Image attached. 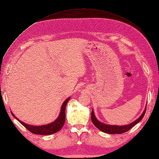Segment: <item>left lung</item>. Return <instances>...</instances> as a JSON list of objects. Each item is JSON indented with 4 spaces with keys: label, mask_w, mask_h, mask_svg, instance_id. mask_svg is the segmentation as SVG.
<instances>
[{
    "label": "left lung",
    "mask_w": 159,
    "mask_h": 159,
    "mask_svg": "<svg viewBox=\"0 0 159 159\" xmlns=\"http://www.w3.org/2000/svg\"><path fill=\"white\" fill-rule=\"evenodd\" d=\"M146 108L145 109L142 115H141L137 120L133 121V123H131L130 124L126 125V126H111V125H107L103 123H101L96 119L95 116H94L93 110L92 111V117H91V118H92V121L93 124H94V126L98 128L101 131L104 132V133L109 134H121L126 133L128 130H129L131 128H133L134 126V125H136L138 122H139V121L142 120L145 113H146Z\"/></svg>",
    "instance_id": "obj_1"
}]
</instances>
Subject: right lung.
I'll list each match as a JSON object with an SVG mask.
<instances>
[{"label": "right lung", "mask_w": 159, "mask_h": 159, "mask_svg": "<svg viewBox=\"0 0 159 159\" xmlns=\"http://www.w3.org/2000/svg\"><path fill=\"white\" fill-rule=\"evenodd\" d=\"M70 98H68L65 102H64L61 106V112L58 118L55 121H53L52 123L47 124V125H43V126H32V125H29L25 123L22 122L20 120H19L18 118H17L14 115H13L11 112L12 116L16 118L17 120H18L19 122L22 124L24 126H25L26 129L29 130L30 132H31L32 133L35 134H42V135H48V134H52L57 133L59 130L61 129V128L64 125L66 120V104H67Z\"/></svg>", "instance_id": "right-lung-1"}]
</instances>
